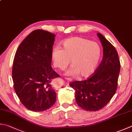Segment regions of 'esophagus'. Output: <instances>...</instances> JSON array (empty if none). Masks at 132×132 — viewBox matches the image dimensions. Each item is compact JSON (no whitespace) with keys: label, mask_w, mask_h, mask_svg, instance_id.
Instances as JSON below:
<instances>
[{"label":"esophagus","mask_w":132,"mask_h":132,"mask_svg":"<svg viewBox=\"0 0 132 132\" xmlns=\"http://www.w3.org/2000/svg\"><path fill=\"white\" fill-rule=\"evenodd\" d=\"M65 79H66L67 80H68L69 81H71L72 80V79H71V78H65Z\"/></svg>","instance_id":"34e87169"}]
</instances>
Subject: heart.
<instances>
[{"instance_id":"obj_1","label":"heart","mask_w":132,"mask_h":132,"mask_svg":"<svg viewBox=\"0 0 132 132\" xmlns=\"http://www.w3.org/2000/svg\"><path fill=\"white\" fill-rule=\"evenodd\" d=\"M63 49L57 47L52 52V60L55 67L64 70L71 60L72 64L67 71L68 76L86 78L93 73L102 56V49L95 42L81 37H74L64 41Z\"/></svg>"}]
</instances>
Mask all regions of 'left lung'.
Wrapping results in <instances>:
<instances>
[{"label":"left lung","instance_id":"obj_1","mask_svg":"<svg viewBox=\"0 0 132 132\" xmlns=\"http://www.w3.org/2000/svg\"><path fill=\"white\" fill-rule=\"evenodd\" d=\"M102 45V61L86 80L69 84L75 91L76 102L84 110L96 111L104 108L115 94L121 64L116 48L101 33H97Z\"/></svg>","mask_w":132,"mask_h":132}]
</instances>
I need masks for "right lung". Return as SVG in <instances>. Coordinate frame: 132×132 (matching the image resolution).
Here are the masks:
<instances>
[{"label":"right lung","mask_w":132,"mask_h":132,"mask_svg":"<svg viewBox=\"0 0 132 132\" xmlns=\"http://www.w3.org/2000/svg\"><path fill=\"white\" fill-rule=\"evenodd\" d=\"M54 37L49 31L35 30L22 42L15 54L14 88L20 101L30 110L45 111L56 102L52 81L60 75L51 66Z\"/></svg>","instance_id":"obj_1"}]
</instances>
